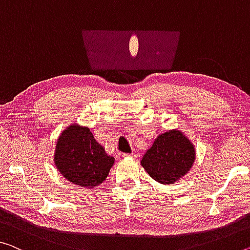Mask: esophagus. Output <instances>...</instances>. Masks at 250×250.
I'll list each match as a JSON object with an SVG mask.
<instances>
[{"mask_svg": "<svg viewBox=\"0 0 250 250\" xmlns=\"http://www.w3.org/2000/svg\"><path fill=\"white\" fill-rule=\"evenodd\" d=\"M123 156L124 157H135L134 153H123Z\"/></svg>", "mask_w": 250, "mask_h": 250, "instance_id": "34e87169", "label": "esophagus"}]
</instances>
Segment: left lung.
I'll return each mask as SVG.
<instances>
[{
    "label": "left lung",
    "mask_w": 250,
    "mask_h": 250,
    "mask_svg": "<svg viewBox=\"0 0 250 250\" xmlns=\"http://www.w3.org/2000/svg\"><path fill=\"white\" fill-rule=\"evenodd\" d=\"M194 157L193 145L175 129L157 136L142 157L141 164L152 179L168 186L189 172Z\"/></svg>",
    "instance_id": "left-lung-1"
}]
</instances>
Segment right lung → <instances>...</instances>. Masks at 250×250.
<instances>
[{"label":"right lung","mask_w":250,"mask_h":250,"mask_svg":"<svg viewBox=\"0 0 250 250\" xmlns=\"http://www.w3.org/2000/svg\"><path fill=\"white\" fill-rule=\"evenodd\" d=\"M115 159L95 140L88 127L71 125L58 138L55 152L57 168L64 178L82 188L105 181Z\"/></svg>","instance_id":"right-lung-1"}]
</instances>
